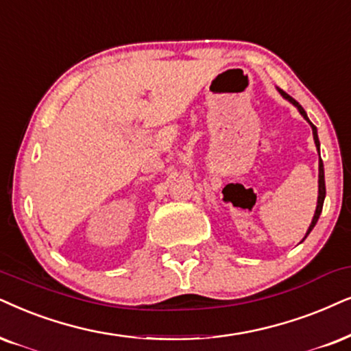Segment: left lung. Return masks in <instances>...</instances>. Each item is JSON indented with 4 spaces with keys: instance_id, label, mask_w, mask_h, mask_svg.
I'll use <instances>...</instances> for the list:
<instances>
[{
    "instance_id": "8db88e82",
    "label": "left lung",
    "mask_w": 351,
    "mask_h": 351,
    "mask_svg": "<svg viewBox=\"0 0 351 351\" xmlns=\"http://www.w3.org/2000/svg\"><path fill=\"white\" fill-rule=\"evenodd\" d=\"M280 94L285 97V99L288 100V101H291V104H293L296 108L300 110V113L303 114V118L306 119V121H309V118H308V114H306V112L303 110V106H301L298 101H296L295 99H291L290 95L288 94H285V92L283 90H280ZM309 124H311V128H313V136H314V143H316V147H317V150H319V137H317V130H316V126H314V124L309 121ZM324 197H326V181H324V165H322V160H321V155H319V196H317V207H316V214H314V217H313V221H311V225H309V228H308V233H306V237H308L309 233H311V230L314 228V225L317 223V220H319V215H321V212H322V206H324ZM304 237V238H306Z\"/></svg>"
}]
</instances>
